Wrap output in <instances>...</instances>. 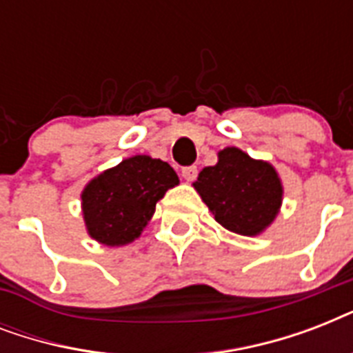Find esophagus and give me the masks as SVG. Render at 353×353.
<instances>
[{
    "mask_svg": "<svg viewBox=\"0 0 353 353\" xmlns=\"http://www.w3.org/2000/svg\"><path fill=\"white\" fill-rule=\"evenodd\" d=\"M183 177L187 179V181H194L196 177H198V166L196 165H190V166H185L181 170Z\"/></svg>",
    "mask_w": 353,
    "mask_h": 353,
    "instance_id": "esophagus-1",
    "label": "esophagus"
}]
</instances>
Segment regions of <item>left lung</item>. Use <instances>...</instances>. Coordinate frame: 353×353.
Segmentation results:
<instances>
[{"label": "left lung", "mask_w": 353, "mask_h": 353, "mask_svg": "<svg viewBox=\"0 0 353 353\" xmlns=\"http://www.w3.org/2000/svg\"><path fill=\"white\" fill-rule=\"evenodd\" d=\"M194 188L218 223L243 236L262 232L282 203V185L273 166L238 148L221 150L218 163L199 172Z\"/></svg>", "instance_id": "left-lung-1"}]
</instances>
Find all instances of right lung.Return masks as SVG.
I'll list each match as a JSON object with an SVG mask.
<instances>
[{"instance_id":"right-lung-1","label":"right lung","mask_w":353,"mask_h":353,"mask_svg":"<svg viewBox=\"0 0 353 353\" xmlns=\"http://www.w3.org/2000/svg\"><path fill=\"white\" fill-rule=\"evenodd\" d=\"M179 177L168 163L135 155L84 188L82 210L91 238L104 245H124L141 234L168 188Z\"/></svg>"}]
</instances>
